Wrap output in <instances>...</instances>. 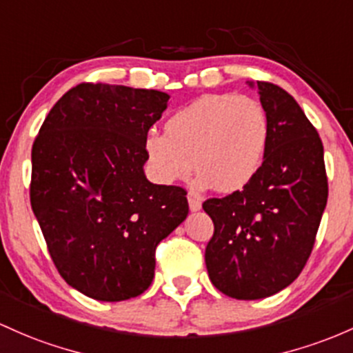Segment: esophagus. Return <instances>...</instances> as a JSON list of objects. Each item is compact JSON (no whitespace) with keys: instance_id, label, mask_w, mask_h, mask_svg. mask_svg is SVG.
Instances as JSON below:
<instances>
[{"instance_id":"1","label":"esophagus","mask_w":353,"mask_h":353,"mask_svg":"<svg viewBox=\"0 0 353 353\" xmlns=\"http://www.w3.org/2000/svg\"><path fill=\"white\" fill-rule=\"evenodd\" d=\"M188 201H189V209H191L192 212L199 211L201 206H203V204H201V199L194 194V192H189Z\"/></svg>"}]
</instances>
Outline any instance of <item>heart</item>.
<instances>
[{"mask_svg":"<svg viewBox=\"0 0 353 353\" xmlns=\"http://www.w3.org/2000/svg\"><path fill=\"white\" fill-rule=\"evenodd\" d=\"M268 144L270 119L258 100L209 94L170 115L165 134H147L144 154L161 183L185 179L196 168L203 185L236 192L258 176Z\"/></svg>","mask_w":353,"mask_h":353,"instance_id":"b5f03b06","label":"heart"}]
</instances>
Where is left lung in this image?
Instances as JSON below:
<instances>
[{
  "instance_id": "8db88e82",
  "label": "left lung",
  "mask_w": 353,
  "mask_h": 353,
  "mask_svg": "<svg viewBox=\"0 0 353 353\" xmlns=\"http://www.w3.org/2000/svg\"><path fill=\"white\" fill-rule=\"evenodd\" d=\"M256 88L270 119L263 168L243 191L203 204L214 223L204 254L209 280L236 300L271 296L296 280L328 197L316 129L283 88L270 82Z\"/></svg>"
}]
</instances>
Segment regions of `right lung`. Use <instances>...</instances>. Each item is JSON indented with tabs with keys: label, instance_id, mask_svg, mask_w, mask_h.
Masks as SVG:
<instances>
[{
	"label": "right lung",
	"instance_id": "obj_1",
	"mask_svg": "<svg viewBox=\"0 0 353 353\" xmlns=\"http://www.w3.org/2000/svg\"><path fill=\"white\" fill-rule=\"evenodd\" d=\"M168 100L159 90L80 83L53 105L33 142L30 201L50 256L94 300L144 293L157 245L188 218V192L144 174V139Z\"/></svg>",
	"mask_w": 353,
	"mask_h": 353
}]
</instances>
